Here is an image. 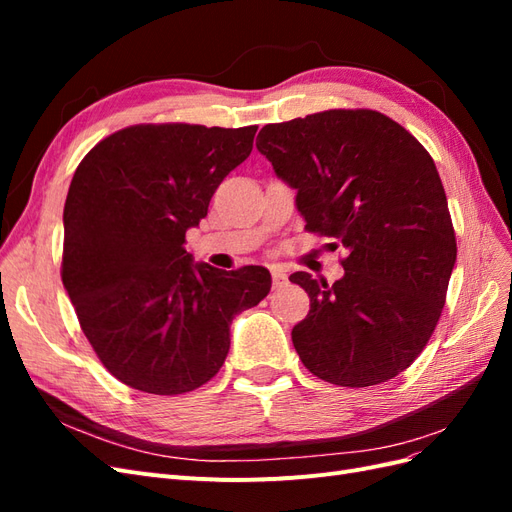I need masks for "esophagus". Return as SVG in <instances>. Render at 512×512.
I'll return each mask as SVG.
<instances>
[{
  "label": "esophagus",
  "instance_id": "1",
  "mask_svg": "<svg viewBox=\"0 0 512 512\" xmlns=\"http://www.w3.org/2000/svg\"><path fill=\"white\" fill-rule=\"evenodd\" d=\"M271 277H273V288H282L288 284V273L282 267H271Z\"/></svg>",
  "mask_w": 512,
  "mask_h": 512
}]
</instances>
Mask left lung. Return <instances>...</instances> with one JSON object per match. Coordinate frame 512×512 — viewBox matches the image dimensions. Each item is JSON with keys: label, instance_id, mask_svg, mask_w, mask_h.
I'll list each match as a JSON object with an SVG mask.
<instances>
[{"label": "left lung", "instance_id": "1", "mask_svg": "<svg viewBox=\"0 0 512 512\" xmlns=\"http://www.w3.org/2000/svg\"><path fill=\"white\" fill-rule=\"evenodd\" d=\"M256 147L297 190L305 228L348 250L333 286L290 275L309 297V314L292 329L299 359L320 380L352 389L395 378L436 329L457 260L427 149L369 108L269 123Z\"/></svg>", "mask_w": 512, "mask_h": 512}]
</instances>
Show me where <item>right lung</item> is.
I'll use <instances>...</instances> for the list:
<instances>
[{
    "instance_id": "add662e5",
    "label": "right lung",
    "mask_w": 512,
    "mask_h": 512,
    "mask_svg": "<svg viewBox=\"0 0 512 512\" xmlns=\"http://www.w3.org/2000/svg\"><path fill=\"white\" fill-rule=\"evenodd\" d=\"M256 130L141 123L106 136L76 168L61 282L102 365L136 391L181 395L209 382L232 318L271 290L265 267L215 269L183 247Z\"/></svg>"
}]
</instances>
